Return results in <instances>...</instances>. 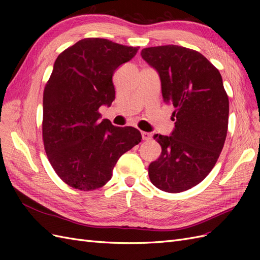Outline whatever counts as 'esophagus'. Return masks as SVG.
<instances>
[{"instance_id": "34e87169", "label": "esophagus", "mask_w": 260, "mask_h": 260, "mask_svg": "<svg viewBox=\"0 0 260 260\" xmlns=\"http://www.w3.org/2000/svg\"><path fill=\"white\" fill-rule=\"evenodd\" d=\"M141 135H142V139L144 141H151L152 140V135L148 132H141Z\"/></svg>"}]
</instances>
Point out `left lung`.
Segmentation results:
<instances>
[{
	"mask_svg": "<svg viewBox=\"0 0 260 260\" xmlns=\"http://www.w3.org/2000/svg\"><path fill=\"white\" fill-rule=\"evenodd\" d=\"M141 55L158 72L164 102L174 107L176 121L171 136H155L161 154L148 176L161 191L183 192L215 167L226 138L229 99L219 70L198 51L161 45Z\"/></svg>",
	"mask_w": 260,
	"mask_h": 260,
	"instance_id": "1",
	"label": "left lung"
}]
</instances>
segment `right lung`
I'll use <instances>...</instances> for the list:
<instances>
[{"label": "right lung", "mask_w": 260, "mask_h": 260, "mask_svg": "<svg viewBox=\"0 0 260 260\" xmlns=\"http://www.w3.org/2000/svg\"><path fill=\"white\" fill-rule=\"evenodd\" d=\"M138 50L85 38L54 62L43 92L42 138L51 166L70 187L93 191L105 185L119 157L141 142L138 129L100 121L99 112L115 100V70Z\"/></svg>", "instance_id": "1"}]
</instances>
